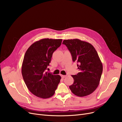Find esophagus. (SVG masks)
Returning a JSON list of instances; mask_svg holds the SVG:
<instances>
[{"label":"esophagus","instance_id":"34e87169","mask_svg":"<svg viewBox=\"0 0 122 122\" xmlns=\"http://www.w3.org/2000/svg\"><path fill=\"white\" fill-rule=\"evenodd\" d=\"M66 76L65 75H61V77H62V78H65L66 77Z\"/></svg>","mask_w":122,"mask_h":122}]
</instances>
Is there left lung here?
Segmentation results:
<instances>
[{
    "label": "left lung",
    "mask_w": 122,
    "mask_h": 122,
    "mask_svg": "<svg viewBox=\"0 0 122 122\" xmlns=\"http://www.w3.org/2000/svg\"><path fill=\"white\" fill-rule=\"evenodd\" d=\"M71 54L73 62L77 61L80 72L72 75L74 83L69 86L71 92L82 97L92 93L99 85L103 66L97 51L92 45L79 39L64 40Z\"/></svg>",
    "instance_id": "1"
}]
</instances>
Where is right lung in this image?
I'll list each match as a JSON object with an SVG mask.
<instances>
[{
    "mask_svg": "<svg viewBox=\"0 0 122 122\" xmlns=\"http://www.w3.org/2000/svg\"><path fill=\"white\" fill-rule=\"evenodd\" d=\"M62 41L43 38L32 44L25 53L22 66L23 78L29 90L38 97H52L60 82L59 75L48 73L46 70L53 53Z\"/></svg>",
    "mask_w": 122,
    "mask_h": 122,
    "instance_id": "right-lung-1",
    "label": "right lung"
}]
</instances>
